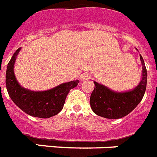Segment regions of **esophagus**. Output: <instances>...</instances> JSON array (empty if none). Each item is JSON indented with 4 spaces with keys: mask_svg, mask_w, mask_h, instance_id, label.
<instances>
[{
    "mask_svg": "<svg viewBox=\"0 0 157 157\" xmlns=\"http://www.w3.org/2000/svg\"><path fill=\"white\" fill-rule=\"evenodd\" d=\"M90 75H88V74H83V75H82V76H81V79L82 80V81H84V80H86L88 79V78H90Z\"/></svg>",
    "mask_w": 157,
    "mask_h": 157,
    "instance_id": "1",
    "label": "esophagus"
}]
</instances>
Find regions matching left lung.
Wrapping results in <instances>:
<instances>
[{
    "mask_svg": "<svg viewBox=\"0 0 157 157\" xmlns=\"http://www.w3.org/2000/svg\"><path fill=\"white\" fill-rule=\"evenodd\" d=\"M142 79L135 88L126 92H116L94 81L95 88L90 97L92 111L98 116L109 119H118L128 115L142 100L147 86V73L142 56Z\"/></svg>",
    "mask_w": 157,
    "mask_h": 157,
    "instance_id": "1",
    "label": "left lung"
}]
</instances>
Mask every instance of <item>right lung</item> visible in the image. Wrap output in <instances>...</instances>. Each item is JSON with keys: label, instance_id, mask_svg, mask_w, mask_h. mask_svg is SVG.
Here are the masks:
<instances>
[{"label": "right lung", "instance_id": "1", "mask_svg": "<svg viewBox=\"0 0 157 157\" xmlns=\"http://www.w3.org/2000/svg\"><path fill=\"white\" fill-rule=\"evenodd\" d=\"M21 48H17L8 63L6 83L9 96L17 107L26 113L40 118H48L57 115L63 109L66 96L71 89L78 83V80L65 82L54 88L44 91H32L20 86L15 78L13 66Z\"/></svg>", "mask_w": 157, "mask_h": 157}]
</instances>
